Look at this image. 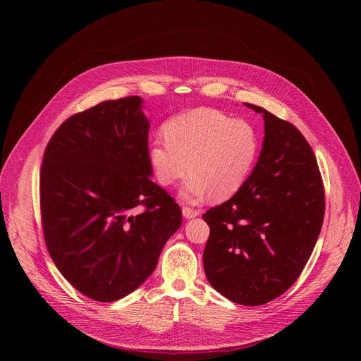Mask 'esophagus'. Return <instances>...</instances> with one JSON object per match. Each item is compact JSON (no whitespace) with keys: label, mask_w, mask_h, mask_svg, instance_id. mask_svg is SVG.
Here are the masks:
<instances>
[{"label":"esophagus","mask_w":361,"mask_h":361,"mask_svg":"<svg viewBox=\"0 0 361 361\" xmlns=\"http://www.w3.org/2000/svg\"><path fill=\"white\" fill-rule=\"evenodd\" d=\"M200 212L197 209H193V207H188V206H183V215L184 218H195L197 216Z\"/></svg>","instance_id":"34e87169"}]
</instances>
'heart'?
Here are the masks:
<instances>
[{"label":"heart","mask_w":361,"mask_h":361,"mask_svg":"<svg viewBox=\"0 0 361 361\" xmlns=\"http://www.w3.org/2000/svg\"><path fill=\"white\" fill-rule=\"evenodd\" d=\"M150 145L149 158L162 185H173L190 169L181 196L199 202L234 196L250 177L260 154V135L245 120L212 108L171 118Z\"/></svg>","instance_id":"b5f03b06"}]
</instances>
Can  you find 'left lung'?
<instances>
[{"label":"left lung","mask_w":361,"mask_h":361,"mask_svg":"<svg viewBox=\"0 0 361 361\" xmlns=\"http://www.w3.org/2000/svg\"><path fill=\"white\" fill-rule=\"evenodd\" d=\"M264 139L245 184L211 207L203 267L211 286L244 306L267 305L305 269L325 216V188L307 140L260 106Z\"/></svg>","instance_id":"8db88e82"}]
</instances>
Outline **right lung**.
Instances as JSON below:
<instances>
[{"mask_svg": "<svg viewBox=\"0 0 361 361\" xmlns=\"http://www.w3.org/2000/svg\"><path fill=\"white\" fill-rule=\"evenodd\" d=\"M140 105L139 97H126L74 114L44 152L48 253L75 290L101 302L139 288L181 225L180 206L149 178V121Z\"/></svg>", "mask_w": 361, "mask_h": 361, "instance_id": "obj_1", "label": "right lung"}]
</instances>
